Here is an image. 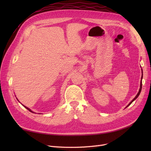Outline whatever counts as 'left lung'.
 Instances as JSON below:
<instances>
[{
  "label": "left lung",
  "mask_w": 151,
  "mask_h": 151,
  "mask_svg": "<svg viewBox=\"0 0 151 151\" xmlns=\"http://www.w3.org/2000/svg\"><path fill=\"white\" fill-rule=\"evenodd\" d=\"M142 77H143V72H142V77H141V83H140V89H139V92H138V93H137V94L136 95V96L133 99H132V101L130 102V103L129 104H128L127 105V106H126V108H127L128 106H130V105L132 104V102H133L134 101H135V100L137 99V98H138V96H139V94H140V92H141V90H142Z\"/></svg>",
  "instance_id": "8db88e82"
}]
</instances>
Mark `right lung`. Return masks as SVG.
<instances>
[{
    "mask_svg": "<svg viewBox=\"0 0 151 151\" xmlns=\"http://www.w3.org/2000/svg\"><path fill=\"white\" fill-rule=\"evenodd\" d=\"M17 100H18V99H17ZM18 101H19V100H18ZM22 106H24V108H26L27 109H28V110H29V111H31V113H35V112H33V111H32V110H31V109H29V108H28V107H26V106H24V105H23V104H22Z\"/></svg>",
    "mask_w": 151,
    "mask_h": 151,
    "instance_id": "1",
    "label": "right lung"
}]
</instances>
